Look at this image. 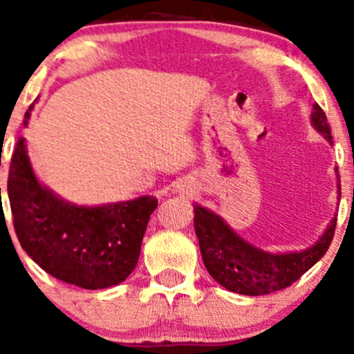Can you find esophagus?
I'll list each match as a JSON object with an SVG mask.
<instances>
[{
    "label": "esophagus",
    "instance_id": "34e87169",
    "mask_svg": "<svg viewBox=\"0 0 354 354\" xmlns=\"http://www.w3.org/2000/svg\"><path fill=\"white\" fill-rule=\"evenodd\" d=\"M178 190H180V194H187L188 195V192H190V187H188L187 183H183V181H181L180 185H178Z\"/></svg>",
    "mask_w": 354,
    "mask_h": 354
}]
</instances>
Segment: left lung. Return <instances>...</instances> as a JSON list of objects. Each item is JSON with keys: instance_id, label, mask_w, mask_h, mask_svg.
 Wrapping results in <instances>:
<instances>
[{"instance_id": "8db88e82", "label": "left lung", "mask_w": 354, "mask_h": 354, "mask_svg": "<svg viewBox=\"0 0 354 354\" xmlns=\"http://www.w3.org/2000/svg\"><path fill=\"white\" fill-rule=\"evenodd\" d=\"M312 123L332 144L327 116L317 102L313 104ZM337 188L341 197V181ZM194 223L202 260L210 276L233 292L262 296L291 286L326 255L334 238L337 217L330 221L324 236L315 245L303 252L283 255H272L248 245L219 216L200 205H195Z\"/></svg>"}]
</instances>
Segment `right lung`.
I'll list each match as a JSON object with an SVG mask.
<instances>
[{
	"instance_id": "add662e5",
	"label": "right lung",
	"mask_w": 354,
	"mask_h": 354,
	"mask_svg": "<svg viewBox=\"0 0 354 354\" xmlns=\"http://www.w3.org/2000/svg\"><path fill=\"white\" fill-rule=\"evenodd\" d=\"M8 198L13 227L27 255L56 279L84 289L116 286L130 276L157 207L154 197L101 207L63 202L37 181L22 137L10 164Z\"/></svg>"
}]
</instances>
